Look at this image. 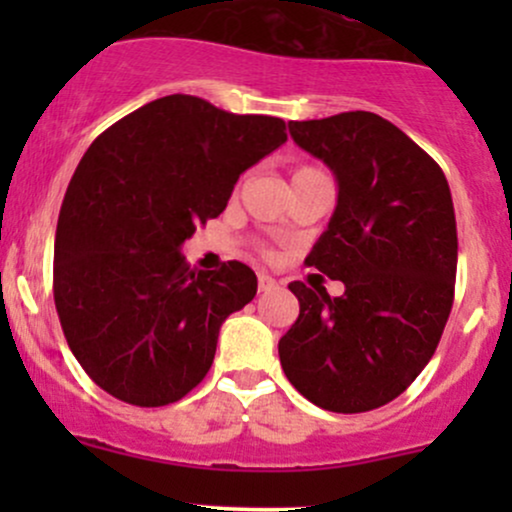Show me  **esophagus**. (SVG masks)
<instances>
[{"instance_id": "esophagus-1", "label": "esophagus", "mask_w": 512, "mask_h": 512, "mask_svg": "<svg viewBox=\"0 0 512 512\" xmlns=\"http://www.w3.org/2000/svg\"><path fill=\"white\" fill-rule=\"evenodd\" d=\"M257 286H260V291L267 293V291L276 289V281L269 274H260V276H257Z\"/></svg>"}]
</instances>
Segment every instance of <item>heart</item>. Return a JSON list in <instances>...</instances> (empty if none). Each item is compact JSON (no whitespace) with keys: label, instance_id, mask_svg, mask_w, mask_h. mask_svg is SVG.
Returning <instances> with one entry per match:
<instances>
[{"label":"heart","instance_id":"1","mask_svg":"<svg viewBox=\"0 0 512 512\" xmlns=\"http://www.w3.org/2000/svg\"><path fill=\"white\" fill-rule=\"evenodd\" d=\"M313 170H317V168H308V166H303V168H298L296 173H293V178H296V175H301V173H313Z\"/></svg>","mask_w":512,"mask_h":512}]
</instances>
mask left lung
I'll use <instances>...</instances> for the list:
<instances>
[{"mask_svg":"<svg viewBox=\"0 0 512 512\" xmlns=\"http://www.w3.org/2000/svg\"><path fill=\"white\" fill-rule=\"evenodd\" d=\"M289 132L337 178V209L305 264L342 281L344 296L289 284L301 313L279 339L281 368L317 407L378 409L414 383L448 322L457 274L448 180L402 129L366 110L289 122Z\"/></svg>","mask_w":512,"mask_h":512,"instance_id":"obj_1","label":"left lung"}]
</instances>
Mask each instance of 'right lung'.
<instances>
[{
  "mask_svg": "<svg viewBox=\"0 0 512 512\" xmlns=\"http://www.w3.org/2000/svg\"><path fill=\"white\" fill-rule=\"evenodd\" d=\"M284 129L173 93L88 146L57 219L52 291L69 349L108 395L166 407L209 373L223 320L255 298L257 276L236 260L197 272L180 245Z\"/></svg>",
  "mask_w": 512,
  "mask_h": 512,
  "instance_id": "obj_1",
  "label": "right lung"
}]
</instances>
